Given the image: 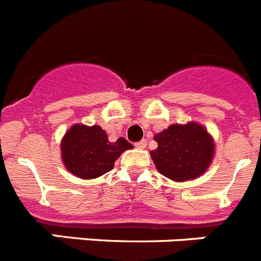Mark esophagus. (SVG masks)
<instances>
[{"label":"esophagus","mask_w":261,"mask_h":261,"mask_svg":"<svg viewBox=\"0 0 261 261\" xmlns=\"http://www.w3.org/2000/svg\"><path fill=\"white\" fill-rule=\"evenodd\" d=\"M146 145H147L146 140H141V141L136 142L135 146H136V147H138V149H145V147H146Z\"/></svg>","instance_id":"obj_1"}]
</instances>
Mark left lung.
<instances>
[{"mask_svg":"<svg viewBox=\"0 0 261 261\" xmlns=\"http://www.w3.org/2000/svg\"><path fill=\"white\" fill-rule=\"evenodd\" d=\"M154 140L158 147L150 151L151 159L156 170L171 180H193L211 166L213 138L200 124H174L154 136Z\"/></svg>","mask_w":261,"mask_h":261,"instance_id":"1","label":"left lung"}]
</instances>
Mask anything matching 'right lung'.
Wrapping results in <instances>:
<instances>
[{
    "label": "right lung",
    "mask_w": 261,
    "mask_h": 261,
    "mask_svg": "<svg viewBox=\"0 0 261 261\" xmlns=\"http://www.w3.org/2000/svg\"><path fill=\"white\" fill-rule=\"evenodd\" d=\"M132 147L124 137L110 142L99 125L75 124L62 137L61 156L69 172L81 179H95L111 171L121 153Z\"/></svg>",
    "instance_id": "1"
}]
</instances>
